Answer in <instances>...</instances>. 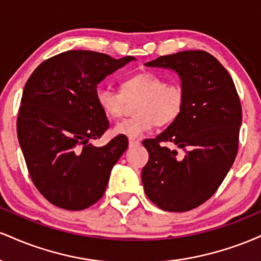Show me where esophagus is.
I'll return each instance as SVG.
<instances>
[{"label": "esophagus", "mask_w": 261, "mask_h": 261, "mask_svg": "<svg viewBox=\"0 0 261 261\" xmlns=\"http://www.w3.org/2000/svg\"><path fill=\"white\" fill-rule=\"evenodd\" d=\"M140 141L139 140H134V139H130L128 140V147H136V146L140 145Z\"/></svg>", "instance_id": "obj_1"}]
</instances>
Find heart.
I'll return each mask as SVG.
<instances>
[{
  "mask_svg": "<svg viewBox=\"0 0 261 261\" xmlns=\"http://www.w3.org/2000/svg\"><path fill=\"white\" fill-rule=\"evenodd\" d=\"M98 106L107 115L120 116L126 100L137 99L131 118L122 119L114 133L127 139H140L155 125L168 126L178 120L187 100L184 87L178 82H166L163 77L148 71L137 72L121 81L120 91L99 86L95 91Z\"/></svg>",
  "mask_w": 261,
  "mask_h": 261,
  "instance_id": "b5f03b06",
  "label": "heart"
}]
</instances>
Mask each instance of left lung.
<instances>
[{
  "label": "left lung",
  "instance_id": "1",
  "mask_svg": "<svg viewBox=\"0 0 261 261\" xmlns=\"http://www.w3.org/2000/svg\"><path fill=\"white\" fill-rule=\"evenodd\" d=\"M146 66L176 71L187 100L178 120L142 142L149 154L142 169L145 193L164 211H190L216 193L236 160L241 99L228 71L202 50L161 56ZM164 142L174 143L185 155Z\"/></svg>",
  "mask_w": 261,
  "mask_h": 261
}]
</instances>
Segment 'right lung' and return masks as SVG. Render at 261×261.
Listing matches in <instances>:
<instances>
[{
    "label": "right lung",
    "mask_w": 261,
    "mask_h": 261,
    "mask_svg": "<svg viewBox=\"0 0 261 261\" xmlns=\"http://www.w3.org/2000/svg\"><path fill=\"white\" fill-rule=\"evenodd\" d=\"M133 60L70 50L45 60L27 81L17 118L18 141L32 181L53 205L80 211L106 193L128 141L118 135L101 147L91 143L109 127L95 91L107 74Z\"/></svg>",
    "instance_id": "1"
}]
</instances>
